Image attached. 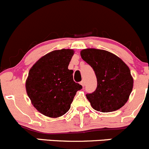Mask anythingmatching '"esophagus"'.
Listing matches in <instances>:
<instances>
[{"instance_id": "1", "label": "esophagus", "mask_w": 149, "mask_h": 149, "mask_svg": "<svg viewBox=\"0 0 149 149\" xmlns=\"http://www.w3.org/2000/svg\"><path fill=\"white\" fill-rule=\"evenodd\" d=\"M80 84L82 85V86H84V85H85V81H84V80H82L80 82Z\"/></svg>"}]
</instances>
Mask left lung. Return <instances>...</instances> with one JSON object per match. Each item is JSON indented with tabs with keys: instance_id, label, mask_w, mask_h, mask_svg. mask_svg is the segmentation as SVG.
Returning a JSON list of instances; mask_svg holds the SVG:
<instances>
[{
	"instance_id": "1",
	"label": "left lung",
	"mask_w": 149,
	"mask_h": 149,
	"mask_svg": "<svg viewBox=\"0 0 149 149\" xmlns=\"http://www.w3.org/2000/svg\"><path fill=\"white\" fill-rule=\"evenodd\" d=\"M81 56L96 75V89L86 95L92 108L100 112H111L122 108L133 86L128 66L117 56L105 50L86 49L81 52Z\"/></svg>"
}]
</instances>
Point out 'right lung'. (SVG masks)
Here are the masks:
<instances>
[{"instance_id":"add662e5","label":"right lung","mask_w":149,"mask_h":149,"mask_svg":"<svg viewBox=\"0 0 149 149\" xmlns=\"http://www.w3.org/2000/svg\"><path fill=\"white\" fill-rule=\"evenodd\" d=\"M72 49L55 50L38 60L30 68L26 90L33 106L49 117H59L67 113L76 92L82 86L73 81L68 65Z\"/></svg>"}]
</instances>
